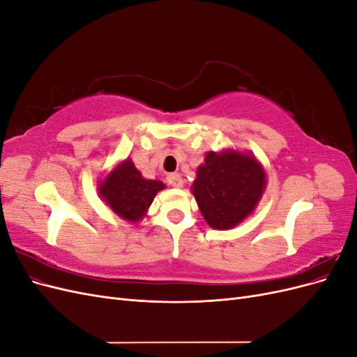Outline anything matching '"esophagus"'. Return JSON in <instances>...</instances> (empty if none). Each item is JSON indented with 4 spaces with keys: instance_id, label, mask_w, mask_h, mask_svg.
Segmentation results:
<instances>
[{
    "instance_id": "1",
    "label": "esophagus",
    "mask_w": 357,
    "mask_h": 357,
    "mask_svg": "<svg viewBox=\"0 0 357 357\" xmlns=\"http://www.w3.org/2000/svg\"><path fill=\"white\" fill-rule=\"evenodd\" d=\"M167 180L172 188H183V178L180 174H177V172H174V174H169Z\"/></svg>"
}]
</instances>
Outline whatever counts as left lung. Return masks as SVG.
<instances>
[{
    "mask_svg": "<svg viewBox=\"0 0 357 357\" xmlns=\"http://www.w3.org/2000/svg\"><path fill=\"white\" fill-rule=\"evenodd\" d=\"M266 188V172L255 155L223 149L207 152L190 190L213 229H232L253 214Z\"/></svg>",
    "mask_w": 357,
    "mask_h": 357,
    "instance_id": "1",
    "label": "left lung"
}]
</instances>
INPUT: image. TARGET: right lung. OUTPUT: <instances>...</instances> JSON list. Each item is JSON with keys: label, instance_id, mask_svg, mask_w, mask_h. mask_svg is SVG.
Returning a JSON list of instances; mask_svg holds the SVG:
<instances>
[{"label": "right lung", "instance_id": "obj_1", "mask_svg": "<svg viewBox=\"0 0 357 357\" xmlns=\"http://www.w3.org/2000/svg\"><path fill=\"white\" fill-rule=\"evenodd\" d=\"M165 189L159 180L144 178L131 158H126L98 181V195L112 211L129 223L143 220L156 193Z\"/></svg>", "mask_w": 357, "mask_h": 357}]
</instances>
